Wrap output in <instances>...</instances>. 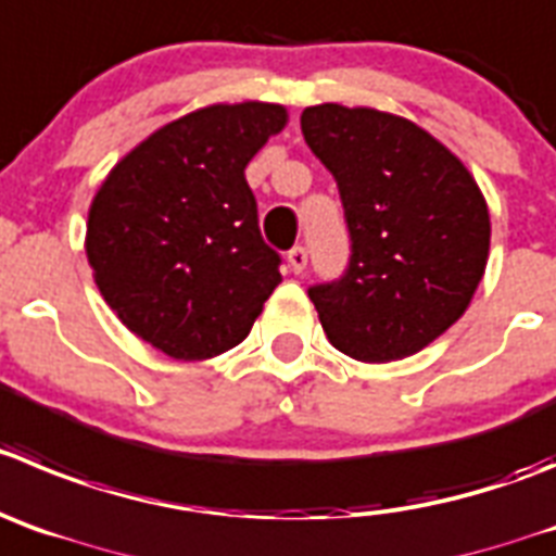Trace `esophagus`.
<instances>
[{
    "label": "esophagus",
    "instance_id": "esophagus-1",
    "mask_svg": "<svg viewBox=\"0 0 556 556\" xmlns=\"http://www.w3.org/2000/svg\"><path fill=\"white\" fill-rule=\"evenodd\" d=\"M288 268L293 274H302L307 268V249L304 247H293L288 252Z\"/></svg>",
    "mask_w": 556,
    "mask_h": 556
}]
</instances>
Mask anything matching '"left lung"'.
Instances as JSON below:
<instances>
[{
	"instance_id": "left-lung-1",
	"label": "left lung",
	"mask_w": 556,
	"mask_h": 556,
	"mask_svg": "<svg viewBox=\"0 0 556 556\" xmlns=\"http://www.w3.org/2000/svg\"><path fill=\"white\" fill-rule=\"evenodd\" d=\"M309 150L340 189L349 271L309 288L320 326L356 362H397L442 337L485 274L491 216L464 161L401 114L318 103Z\"/></svg>"
}]
</instances>
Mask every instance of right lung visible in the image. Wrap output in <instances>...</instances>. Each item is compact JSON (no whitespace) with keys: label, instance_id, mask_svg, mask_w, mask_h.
I'll return each instance as SVG.
<instances>
[{"label":"right lung","instance_id":"add662e5","mask_svg":"<svg viewBox=\"0 0 556 556\" xmlns=\"http://www.w3.org/2000/svg\"><path fill=\"white\" fill-rule=\"evenodd\" d=\"M285 126L282 103L194 109L128 150L92 197V279L123 326L169 359L236 349L282 282L243 169Z\"/></svg>","mask_w":556,"mask_h":556}]
</instances>
